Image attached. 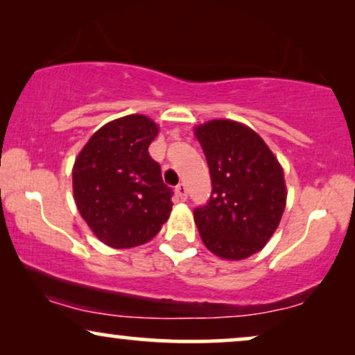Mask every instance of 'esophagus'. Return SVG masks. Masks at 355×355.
<instances>
[{
    "mask_svg": "<svg viewBox=\"0 0 355 355\" xmlns=\"http://www.w3.org/2000/svg\"><path fill=\"white\" fill-rule=\"evenodd\" d=\"M175 191H177L178 198H180L182 201L187 200V187L185 183H180V185H177V188H175Z\"/></svg>",
    "mask_w": 355,
    "mask_h": 355,
    "instance_id": "34e87169",
    "label": "esophagus"
}]
</instances>
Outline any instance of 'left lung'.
Masks as SVG:
<instances>
[{
    "instance_id": "1",
    "label": "left lung",
    "mask_w": 355,
    "mask_h": 355,
    "mask_svg": "<svg viewBox=\"0 0 355 355\" xmlns=\"http://www.w3.org/2000/svg\"><path fill=\"white\" fill-rule=\"evenodd\" d=\"M212 191L193 211L202 242L225 259H243L261 250L279 225L286 207L282 167L248 126L212 120L196 126Z\"/></svg>"
}]
</instances>
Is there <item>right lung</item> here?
I'll use <instances>...</instances> for the list:
<instances>
[{"mask_svg":"<svg viewBox=\"0 0 355 355\" xmlns=\"http://www.w3.org/2000/svg\"><path fill=\"white\" fill-rule=\"evenodd\" d=\"M157 133L144 115L118 118L96 131L76 159V206L108 247L149 242L168 219L173 191L148 150Z\"/></svg>","mask_w":355,"mask_h":355,"instance_id":"add662e5","label":"right lung"}]
</instances>
